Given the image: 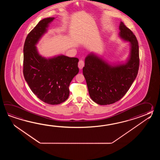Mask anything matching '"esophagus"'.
<instances>
[{"label": "esophagus", "mask_w": 160, "mask_h": 160, "mask_svg": "<svg viewBox=\"0 0 160 160\" xmlns=\"http://www.w3.org/2000/svg\"><path fill=\"white\" fill-rule=\"evenodd\" d=\"M84 66H85V63H84L83 61H82V60H80L78 62L79 68V69H82L84 67Z\"/></svg>", "instance_id": "esophagus-1"}]
</instances>
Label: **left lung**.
Here are the masks:
<instances>
[{
  "mask_svg": "<svg viewBox=\"0 0 160 160\" xmlns=\"http://www.w3.org/2000/svg\"><path fill=\"white\" fill-rule=\"evenodd\" d=\"M119 37L129 42L130 54L124 63H110L91 52L86 57L83 74L92 100L101 105L112 104L125 95L134 81L139 68V46L133 32L122 22Z\"/></svg>",
  "mask_w": 160,
  "mask_h": 160,
  "instance_id": "1",
  "label": "left lung"
}]
</instances>
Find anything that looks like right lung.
<instances>
[{
  "label": "right lung",
  "mask_w": 160,
  "mask_h": 160,
  "mask_svg": "<svg viewBox=\"0 0 160 160\" xmlns=\"http://www.w3.org/2000/svg\"><path fill=\"white\" fill-rule=\"evenodd\" d=\"M54 17L43 19L28 34L23 48V75L34 94L50 105H58L68 98L72 79L79 72L77 58L59 55L46 58L36 45L48 30Z\"/></svg>",
  "instance_id": "right-lung-1"
}]
</instances>
